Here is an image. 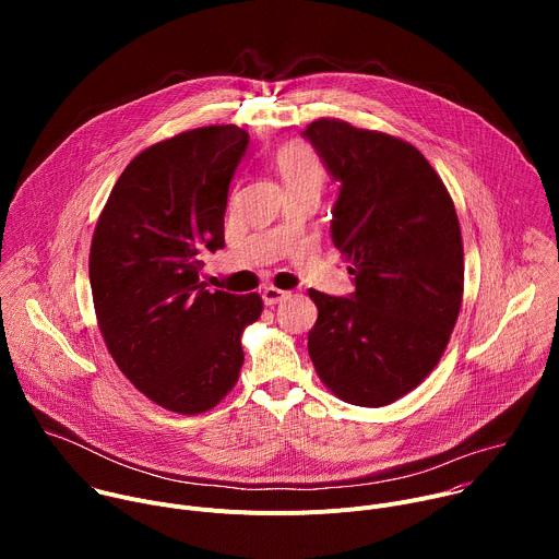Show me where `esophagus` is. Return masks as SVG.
<instances>
[{
  "label": "esophagus",
  "instance_id": "obj_1",
  "mask_svg": "<svg viewBox=\"0 0 559 559\" xmlns=\"http://www.w3.org/2000/svg\"><path fill=\"white\" fill-rule=\"evenodd\" d=\"M287 296H289V292L278 289V287H265V289H263V300H265V305H270V307L283 302Z\"/></svg>",
  "mask_w": 559,
  "mask_h": 559
}]
</instances>
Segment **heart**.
Listing matches in <instances>:
<instances>
[{
    "instance_id": "obj_1",
    "label": "heart",
    "mask_w": 559,
    "mask_h": 559,
    "mask_svg": "<svg viewBox=\"0 0 559 559\" xmlns=\"http://www.w3.org/2000/svg\"><path fill=\"white\" fill-rule=\"evenodd\" d=\"M276 166L287 190H296L305 186L321 188L325 181V168L321 164V158H318L311 145L300 141L289 143L278 152Z\"/></svg>"
}]
</instances>
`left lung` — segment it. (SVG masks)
I'll return each mask as SVG.
<instances>
[{
  "label": "left lung",
  "instance_id": "left-lung-1",
  "mask_svg": "<svg viewBox=\"0 0 559 559\" xmlns=\"http://www.w3.org/2000/svg\"><path fill=\"white\" fill-rule=\"evenodd\" d=\"M302 134L341 181L332 241L356 283L352 298L309 289L318 307L309 358L341 401L384 407L433 371L455 328L464 289L455 205L403 139L328 117Z\"/></svg>",
  "mask_w": 559,
  "mask_h": 559
}]
</instances>
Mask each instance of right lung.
Wrapping results in <instances>:
<instances>
[{
  "label": "right lung",
  "mask_w": 559,
  "mask_h": 559,
  "mask_svg": "<svg viewBox=\"0 0 559 559\" xmlns=\"http://www.w3.org/2000/svg\"><path fill=\"white\" fill-rule=\"evenodd\" d=\"M234 123L205 126L139 152L117 179L93 234L97 325L121 373L152 403L197 416L231 391L241 336L259 294L210 292L201 259L225 246L234 170L248 147Z\"/></svg>",
  "instance_id": "1"
}]
</instances>
